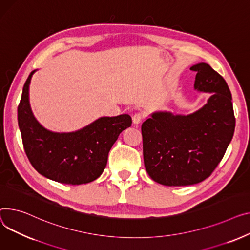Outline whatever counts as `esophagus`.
Instances as JSON below:
<instances>
[{
    "label": "esophagus",
    "mask_w": 250,
    "mask_h": 250,
    "mask_svg": "<svg viewBox=\"0 0 250 250\" xmlns=\"http://www.w3.org/2000/svg\"><path fill=\"white\" fill-rule=\"evenodd\" d=\"M143 120H144V115L141 112H137L132 115V123H134L135 125L141 124L143 122Z\"/></svg>",
    "instance_id": "34e87169"
}]
</instances>
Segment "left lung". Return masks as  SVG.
<instances>
[{
  "mask_svg": "<svg viewBox=\"0 0 250 250\" xmlns=\"http://www.w3.org/2000/svg\"><path fill=\"white\" fill-rule=\"evenodd\" d=\"M194 88L212 93L188 115L156 112L142 125L145 167L165 186H188L207 179L222 160L235 128L232 96L224 78L207 63L193 65Z\"/></svg>",
  "mask_w": 250,
  "mask_h": 250,
  "instance_id": "1",
  "label": "left lung"
}]
</instances>
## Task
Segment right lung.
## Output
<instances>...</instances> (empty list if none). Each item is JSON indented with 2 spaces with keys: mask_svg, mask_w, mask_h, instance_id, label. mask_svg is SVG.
Returning a JSON list of instances; mask_svg holds the SVG:
<instances>
[{
  "mask_svg": "<svg viewBox=\"0 0 250 250\" xmlns=\"http://www.w3.org/2000/svg\"><path fill=\"white\" fill-rule=\"evenodd\" d=\"M28 76L18 106V125L25 153L42 176L62 184L92 182L106 167L107 156L121 132L131 125L128 114L104 116L73 132H53L34 118L29 104Z\"/></svg>",
  "mask_w": 250,
  "mask_h": 250,
  "instance_id": "1",
  "label": "right lung"
}]
</instances>
